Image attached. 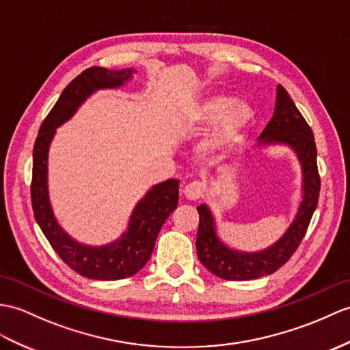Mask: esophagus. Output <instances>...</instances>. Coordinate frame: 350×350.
<instances>
[{
    "instance_id": "34e87169",
    "label": "esophagus",
    "mask_w": 350,
    "mask_h": 350,
    "mask_svg": "<svg viewBox=\"0 0 350 350\" xmlns=\"http://www.w3.org/2000/svg\"><path fill=\"white\" fill-rule=\"evenodd\" d=\"M183 193H185V197L191 201L200 200L202 197V193H204V185H202L201 182H197V180L191 182L185 186Z\"/></svg>"
}]
</instances>
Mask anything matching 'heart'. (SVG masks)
Returning <instances> with one entry per match:
<instances>
[{
  "instance_id": "b5f03b06",
  "label": "heart",
  "mask_w": 350,
  "mask_h": 350,
  "mask_svg": "<svg viewBox=\"0 0 350 350\" xmlns=\"http://www.w3.org/2000/svg\"><path fill=\"white\" fill-rule=\"evenodd\" d=\"M216 128L207 137L202 149L208 153H222L237 143L254 119V111L246 103H234L228 95H212L198 107L197 119L201 124H210L220 116Z\"/></svg>"
}]
</instances>
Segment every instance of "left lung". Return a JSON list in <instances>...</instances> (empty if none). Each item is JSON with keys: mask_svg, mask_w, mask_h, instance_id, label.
<instances>
[{"mask_svg": "<svg viewBox=\"0 0 350 350\" xmlns=\"http://www.w3.org/2000/svg\"><path fill=\"white\" fill-rule=\"evenodd\" d=\"M261 144H288L297 153L303 170V201L286 232L273 246L246 254L232 250L219 240L215 219L206 204L197 207L200 225L197 254L208 271L225 280H254L271 274L288 262L304 239L313 212L318 206L321 177L316 162V144L312 128L292 101L286 89L278 86L274 115L259 135Z\"/></svg>", "mask_w": 350, "mask_h": 350, "instance_id": "left-lung-1", "label": "left lung"}]
</instances>
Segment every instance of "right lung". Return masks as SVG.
<instances>
[{"label": "right lung", "instance_id": "add662e5", "mask_svg": "<svg viewBox=\"0 0 350 350\" xmlns=\"http://www.w3.org/2000/svg\"><path fill=\"white\" fill-rule=\"evenodd\" d=\"M137 72L91 67L68 83L40 126L32 152L31 202L36 221L62 261L94 280H119L140 271L149 261L161 226L178 202V180L158 183L144 195L129 217L128 230L110 245L94 247L77 243L56 221L47 192V153L56 128L68 120L89 95L98 89L119 88Z\"/></svg>", "mask_w": 350, "mask_h": 350}]
</instances>
